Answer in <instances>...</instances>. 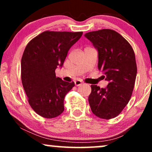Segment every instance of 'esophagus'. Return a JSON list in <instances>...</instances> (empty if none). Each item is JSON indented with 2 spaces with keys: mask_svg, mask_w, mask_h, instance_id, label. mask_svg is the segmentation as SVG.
I'll return each mask as SVG.
<instances>
[{
  "mask_svg": "<svg viewBox=\"0 0 152 152\" xmlns=\"http://www.w3.org/2000/svg\"><path fill=\"white\" fill-rule=\"evenodd\" d=\"M83 84V83L81 82L80 80H77V81H75V85L76 86H81Z\"/></svg>",
  "mask_w": 152,
  "mask_h": 152,
  "instance_id": "esophagus-1",
  "label": "esophagus"
}]
</instances>
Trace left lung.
I'll use <instances>...</instances> for the list:
<instances>
[{
  "instance_id": "1",
  "label": "left lung",
  "mask_w": 152,
  "mask_h": 152,
  "mask_svg": "<svg viewBox=\"0 0 152 152\" xmlns=\"http://www.w3.org/2000/svg\"><path fill=\"white\" fill-rule=\"evenodd\" d=\"M98 52V69L109 82L106 88L91 85V111L102 119H111L127 104L136 81L137 66L132 45L119 33L109 29L84 34Z\"/></svg>"
}]
</instances>
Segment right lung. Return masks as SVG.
Here are the masks:
<instances>
[{"label": "right lung", "mask_w": 152, "mask_h": 152, "mask_svg": "<svg viewBox=\"0 0 152 152\" xmlns=\"http://www.w3.org/2000/svg\"><path fill=\"white\" fill-rule=\"evenodd\" d=\"M82 32L45 31L26 45L20 63L23 86L32 109L45 118L59 115L64 110V99L75 86L57 77L70 48Z\"/></svg>", "instance_id": "1"}]
</instances>
